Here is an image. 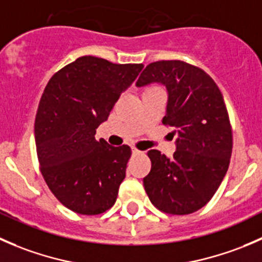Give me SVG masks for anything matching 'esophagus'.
Segmentation results:
<instances>
[{
  "mask_svg": "<svg viewBox=\"0 0 262 262\" xmlns=\"http://www.w3.org/2000/svg\"><path fill=\"white\" fill-rule=\"evenodd\" d=\"M132 153H133V155H141V150L139 149H137L136 147H132Z\"/></svg>",
  "mask_w": 262,
  "mask_h": 262,
  "instance_id": "esophagus-1",
  "label": "esophagus"
}]
</instances>
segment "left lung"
<instances>
[{
	"label": "left lung",
	"mask_w": 262,
	"mask_h": 262,
	"mask_svg": "<svg viewBox=\"0 0 262 262\" xmlns=\"http://www.w3.org/2000/svg\"><path fill=\"white\" fill-rule=\"evenodd\" d=\"M150 83L167 90L162 123L172 126V138H178L171 158L148 150L152 167L144 189L161 212L194 213L212 199L228 170L232 130L223 96L209 75L182 60L148 64L136 84Z\"/></svg>",
	"instance_id": "8db88e82"
}]
</instances>
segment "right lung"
I'll use <instances>...</instances> for the list:
<instances>
[{"label":"right lung","mask_w":262,"mask_h":262,"mask_svg":"<svg viewBox=\"0 0 262 262\" xmlns=\"http://www.w3.org/2000/svg\"><path fill=\"white\" fill-rule=\"evenodd\" d=\"M142 70L84 55L47 84L35 118L36 153L50 191L68 209L95 215L114 205L130 148L95 134Z\"/></svg>","instance_id":"obj_1"}]
</instances>
